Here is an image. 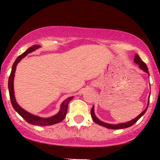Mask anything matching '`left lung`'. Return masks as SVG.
Wrapping results in <instances>:
<instances>
[{
	"label": "left lung",
	"mask_w": 160,
	"mask_h": 160,
	"mask_svg": "<svg viewBox=\"0 0 160 160\" xmlns=\"http://www.w3.org/2000/svg\"><path fill=\"white\" fill-rule=\"evenodd\" d=\"M134 62H135V63H136L137 65H138L139 68H140L142 70V71H144V72L148 73V74L149 75V72H148V67H147L146 64H145L144 62L141 59V58L139 57V56L138 54H135V58H134ZM150 95V92L149 97H148V106H147V108H145L144 111L141 112L140 114L138 116V117H135V118H134L133 120L128 121V122H122V123H118V124L107 123V122H103V121L99 120L98 117L95 116V111H94V105L92 106V109H91V116H92V120L95 122V123L100 125V126H104V127H106L108 128H111V129H121V128H125L130 127V126H132L133 124H135V122H136L139 119H140L141 117L144 114L145 112L147 111V110H148V105H149Z\"/></svg>",
	"instance_id": "obj_1"
}]
</instances>
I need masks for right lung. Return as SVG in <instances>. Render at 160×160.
<instances>
[{
  "mask_svg": "<svg viewBox=\"0 0 160 160\" xmlns=\"http://www.w3.org/2000/svg\"><path fill=\"white\" fill-rule=\"evenodd\" d=\"M40 46L38 45H34L32 46V47L28 48L25 51V52H23L22 54L20 55L16 59V61L14 62L13 65L12 67V71H11L10 78H9V81H8V89H9V93H10V98L11 101V104H12V107H13L14 110L17 112L25 120L26 122L28 123L35 125V126H51V125L58 123V122H62V120L65 119L67 114V111H68V103L71 100L74 96L69 97V98H66L65 101L62 102L60 106V110L54 116H52L50 117H47V118H43V117H38V116L34 115L32 113H29L25 111V109H23L22 108H21L19 105V104L16 102V98H15V93H14V88H13V80H14V77H15V72L16 69V66H17L18 63L23 58H25L29 53L34 52L37 49L40 48Z\"/></svg>",
  "mask_w": 160,
  "mask_h": 160,
  "instance_id": "1",
  "label": "right lung"
}]
</instances>
